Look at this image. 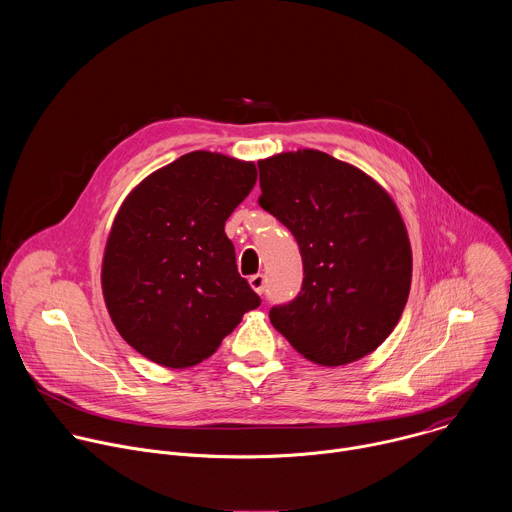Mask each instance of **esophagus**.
Returning a JSON list of instances; mask_svg holds the SVG:
<instances>
[{
    "instance_id": "1",
    "label": "esophagus",
    "mask_w": 512,
    "mask_h": 512,
    "mask_svg": "<svg viewBox=\"0 0 512 512\" xmlns=\"http://www.w3.org/2000/svg\"><path fill=\"white\" fill-rule=\"evenodd\" d=\"M249 285L253 287V291H255V294H263V291H265V275H261V273H257V275H251L249 277Z\"/></svg>"
}]
</instances>
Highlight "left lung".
Wrapping results in <instances>:
<instances>
[{
  "label": "left lung",
  "instance_id": "left-lung-1",
  "mask_svg": "<svg viewBox=\"0 0 512 512\" xmlns=\"http://www.w3.org/2000/svg\"><path fill=\"white\" fill-rule=\"evenodd\" d=\"M257 164L259 204L296 237L304 261L302 291L271 308L273 328L322 367L371 354L397 326L411 287V243L395 200L318 150Z\"/></svg>",
  "mask_w": 512,
  "mask_h": 512
}]
</instances>
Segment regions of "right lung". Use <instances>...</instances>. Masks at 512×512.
Wrapping results in <instances>:
<instances>
[{
	"instance_id": "obj_1",
	"label": "right lung",
	"mask_w": 512,
	"mask_h": 512,
	"mask_svg": "<svg viewBox=\"0 0 512 512\" xmlns=\"http://www.w3.org/2000/svg\"><path fill=\"white\" fill-rule=\"evenodd\" d=\"M255 182L253 162L198 150L143 178L119 206L101 287L111 322L141 356L194 367L261 304L225 233Z\"/></svg>"
}]
</instances>
